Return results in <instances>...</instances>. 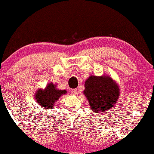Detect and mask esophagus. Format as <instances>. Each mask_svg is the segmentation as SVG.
Wrapping results in <instances>:
<instances>
[{
  "label": "esophagus",
  "instance_id": "1",
  "mask_svg": "<svg viewBox=\"0 0 154 154\" xmlns=\"http://www.w3.org/2000/svg\"><path fill=\"white\" fill-rule=\"evenodd\" d=\"M72 94L73 95H76L78 94V90L76 89H73V90H72Z\"/></svg>",
  "mask_w": 154,
  "mask_h": 154
}]
</instances>
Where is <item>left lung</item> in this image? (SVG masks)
<instances>
[{"mask_svg": "<svg viewBox=\"0 0 154 154\" xmlns=\"http://www.w3.org/2000/svg\"><path fill=\"white\" fill-rule=\"evenodd\" d=\"M84 95L90 110L95 113L109 111L114 107L120 94L119 87L110 75H90L85 82Z\"/></svg>", "mask_w": 154, "mask_h": 154, "instance_id": "left-lung-1", "label": "left lung"}]
</instances>
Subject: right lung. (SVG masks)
I'll list each match as a JSON object with an SVG mask.
<instances>
[{
	"label": "right lung",
	"instance_id": "obj_1",
	"mask_svg": "<svg viewBox=\"0 0 154 154\" xmlns=\"http://www.w3.org/2000/svg\"><path fill=\"white\" fill-rule=\"evenodd\" d=\"M66 90H60L57 84L49 82L44 89H38L35 94V99L44 109H52L60 97L66 94Z\"/></svg>",
	"mask_w": 154,
	"mask_h": 154
}]
</instances>
